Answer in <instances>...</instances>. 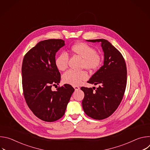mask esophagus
Returning <instances> with one entry per match:
<instances>
[{
    "mask_svg": "<svg viewBox=\"0 0 150 150\" xmlns=\"http://www.w3.org/2000/svg\"><path fill=\"white\" fill-rule=\"evenodd\" d=\"M74 89H75V91H77V90H79V87H78V86H74Z\"/></svg>",
    "mask_w": 150,
    "mask_h": 150,
    "instance_id": "esophagus-1",
    "label": "esophagus"
}]
</instances>
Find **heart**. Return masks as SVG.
<instances>
[{
    "label": "heart",
    "mask_w": 150,
    "mask_h": 150,
    "mask_svg": "<svg viewBox=\"0 0 150 150\" xmlns=\"http://www.w3.org/2000/svg\"><path fill=\"white\" fill-rule=\"evenodd\" d=\"M71 52L82 58L81 67L87 70L93 72L97 70L101 65V56L96 53V50L85 42H79L72 45L71 47ZM68 55L66 53H62L55 59L56 68L61 71H65L68 64ZM88 75L84 71H75L69 70L63 75V81L68 84L77 86L82 81L86 80Z\"/></svg>",
    "instance_id": "heart-1"
}]
</instances>
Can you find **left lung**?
Here are the masks:
<instances>
[{"label":"left lung","mask_w":150,"mask_h":150,"mask_svg":"<svg viewBox=\"0 0 150 150\" xmlns=\"http://www.w3.org/2000/svg\"><path fill=\"white\" fill-rule=\"evenodd\" d=\"M101 42L104 52V65L87 82L99 87L95 91L92 88L82 87L84 98L82 101L84 112L89 117L102 120L109 117L117 109L126 86L127 69L120 52L105 39L88 40Z\"/></svg>","instance_id":"1"}]
</instances>
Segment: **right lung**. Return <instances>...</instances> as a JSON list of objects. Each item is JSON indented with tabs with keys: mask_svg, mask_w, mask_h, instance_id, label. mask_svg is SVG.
<instances>
[{
	"mask_svg": "<svg viewBox=\"0 0 150 150\" xmlns=\"http://www.w3.org/2000/svg\"><path fill=\"white\" fill-rule=\"evenodd\" d=\"M63 46L61 39L40 41L24 56L22 65L24 96L28 108L37 117L45 122H54L65 114L74 91L69 84L52 91L59 85L60 74L55 65L56 52Z\"/></svg>",
	"mask_w": 150,
	"mask_h": 150,
	"instance_id": "add662e5",
	"label": "right lung"
}]
</instances>
